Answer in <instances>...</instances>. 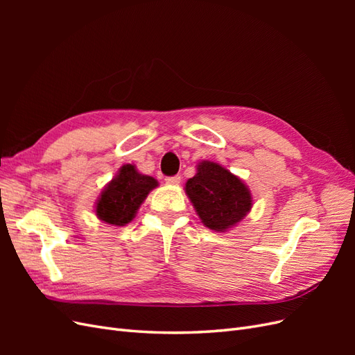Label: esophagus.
<instances>
[{
    "instance_id": "esophagus-1",
    "label": "esophagus",
    "mask_w": 355,
    "mask_h": 355,
    "mask_svg": "<svg viewBox=\"0 0 355 355\" xmlns=\"http://www.w3.org/2000/svg\"><path fill=\"white\" fill-rule=\"evenodd\" d=\"M166 182L170 185H178V184H180V176L179 175L168 176V178H166Z\"/></svg>"
}]
</instances>
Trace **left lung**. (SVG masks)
I'll return each instance as SVG.
<instances>
[{
	"label": "left lung",
	"instance_id": "obj_1",
	"mask_svg": "<svg viewBox=\"0 0 355 355\" xmlns=\"http://www.w3.org/2000/svg\"><path fill=\"white\" fill-rule=\"evenodd\" d=\"M185 192L201 222L209 230L227 231L252 209V194L243 180L211 161H201Z\"/></svg>",
	"mask_w": 355,
	"mask_h": 355
}]
</instances>
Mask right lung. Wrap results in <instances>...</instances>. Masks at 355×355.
<instances>
[{
    "label": "right lung",
    "mask_w": 355,
    "mask_h": 355,
    "mask_svg": "<svg viewBox=\"0 0 355 355\" xmlns=\"http://www.w3.org/2000/svg\"><path fill=\"white\" fill-rule=\"evenodd\" d=\"M157 185L154 178L141 175L133 164H124L102 191L96 202V214L108 225L124 227L135 218L149 191Z\"/></svg>",
    "instance_id": "add662e5"
}]
</instances>
